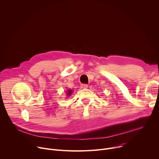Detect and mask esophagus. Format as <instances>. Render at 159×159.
<instances>
[{
	"label": "esophagus",
	"instance_id": "34e87169",
	"mask_svg": "<svg viewBox=\"0 0 159 159\" xmlns=\"http://www.w3.org/2000/svg\"><path fill=\"white\" fill-rule=\"evenodd\" d=\"M87 87H88V85L87 84H81L80 85L81 89H87Z\"/></svg>",
	"mask_w": 159,
	"mask_h": 159
}]
</instances>
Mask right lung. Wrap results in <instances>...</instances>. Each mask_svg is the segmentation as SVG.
<instances>
[{
  "instance_id": "add662e5",
  "label": "right lung",
  "mask_w": 159,
  "mask_h": 159,
  "mask_svg": "<svg viewBox=\"0 0 159 159\" xmlns=\"http://www.w3.org/2000/svg\"><path fill=\"white\" fill-rule=\"evenodd\" d=\"M73 92V90L72 89H68L66 90V96L67 98L70 97L72 95V93Z\"/></svg>"
}]
</instances>
